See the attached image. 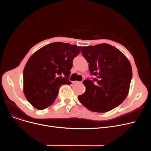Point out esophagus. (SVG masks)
Wrapping results in <instances>:
<instances>
[{"label":"esophagus","mask_w":151,"mask_h":151,"mask_svg":"<svg viewBox=\"0 0 151 151\" xmlns=\"http://www.w3.org/2000/svg\"><path fill=\"white\" fill-rule=\"evenodd\" d=\"M81 83V82H80V81H73V84H78V83Z\"/></svg>","instance_id":"34e87169"}]
</instances>
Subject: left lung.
<instances>
[{"mask_svg": "<svg viewBox=\"0 0 151 151\" xmlns=\"http://www.w3.org/2000/svg\"><path fill=\"white\" fill-rule=\"evenodd\" d=\"M81 53L93 78L83 81L86 90L78 96L93 112L105 113L121 105L127 96L132 69L129 60L114 46L103 43L83 46Z\"/></svg>", "mask_w": 151, "mask_h": 151, "instance_id": "obj_1", "label": "left lung"}]
</instances>
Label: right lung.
<instances>
[{
	"label": "right lung",
	"instance_id": "add662e5",
	"mask_svg": "<svg viewBox=\"0 0 151 151\" xmlns=\"http://www.w3.org/2000/svg\"><path fill=\"white\" fill-rule=\"evenodd\" d=\"M81 47L54 42L38 50L29 58L23 71L24 92L30 104L42 110L57 98L60 87L70 84L73 60Z\"/></svg>",
	"mask_w": 151,
	"mask_h": 151
}]
</instances>
